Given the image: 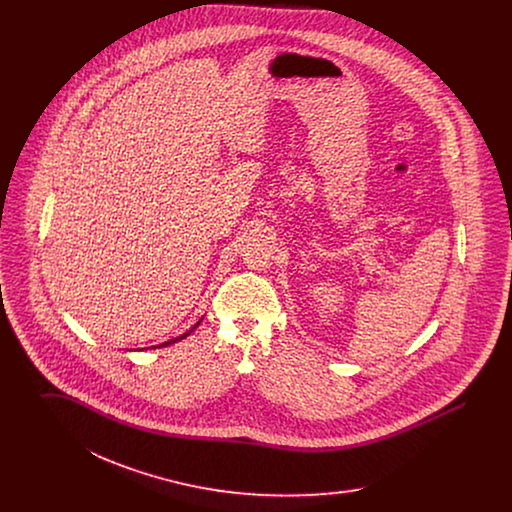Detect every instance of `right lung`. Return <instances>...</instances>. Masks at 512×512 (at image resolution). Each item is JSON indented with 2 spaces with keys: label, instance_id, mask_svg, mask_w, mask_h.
I'll list each match as a JSON object with an SVG mask.
<instances>
[{
  "label": "right lung",
  "instance_id": "add662e5",
  "mask_svg": "<svg viewBox=\"0 0 512 512\" xmlns=\"http://www.w3.org/2000/svg\"><path fill=\"white\" fill-rule=\"evenodd\" d=\"M201 320H203V318H201ZM201 320H199V322H201ZM199 322H195L194 326H192V328H190V330H188V332H184V334H182V336H178V338H172V340H169V341H163V343H159V345H151V347H147V349H159V347H167V345H171V343H176V341H180V340H184V338H188V336H190V334H192V332H194L195 328H197V326H199ZM144 349H146V347H144Z\"/></svg>",
  "mask_w": 512,
  "mask_h": 512
}]
</instances>
